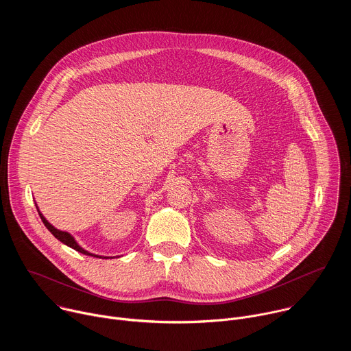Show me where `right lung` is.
Instances as JSON below:
<instances>
[{
  "label": "right lung",
  "mask_w": 351,
  "mask_h": 351,
  "mask_svg": "<svg viewBox=\"0 0 351 351\" xmlns=\"http://www.w3.org/2000/svg\"><path fill=\"white\" fill-rule=\"evenodd\" d=\"M36 208H37V211H38V215H40V218H41V221H43V223L45 225V228L51 232L60 241H62L64 244H66L68 247H71V248H73V250H76V252H79V253H82V254H84V256H91V257H95V258H112V257H103V256H97V254H93V253H88L87 250H84L83 247H80L79 245V243L75 240V237L69 233V232H64V230H60V229H57V228H54L51 223H49L45 218H44V215L40 213V210H38V207H37V204H36Z\"/></svg>",
  "instance_id": "obj_1"
}]
</instances>
